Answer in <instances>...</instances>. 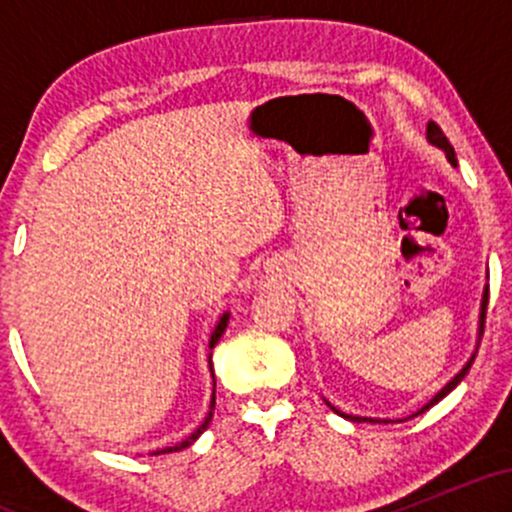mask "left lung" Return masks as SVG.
Returning a JSON list of instances; mask_svg holds the SVG:
<instances>
[{
	"instance_id": "obj_1",
	"label": "left lung",
	"mask_w": 512,
	"mask_h": 512,
	"mask_svg": "<svg viewBox=\"0 0 512 512\" xmlns=\"http://www.w3.org/2000/svg\"><path fill=\"white\" fill-rule=\"evenodd\" d=\"M426 139H428V144H431V146H436V149H440V151H443V154H445V158H448V161L452 163V166H457V156H455V149H452V144L448 142V137H445V134H443V129H440V127L436 125V122H428V125H426ZM486 305H489V286H484V293H481V310H479V330H477V346H474L472 356H469V361H467V363H464V366H462V370H460V373H457V375H455V378H452V380H450V383L443 387V390H440V392H436V397H433V399H428V402L424 404V407H421L419 411H414V414H411V416H416V414H424V411H426V409H431V407H433V404H438V402H440V399H443L445 395H450V392H452V390H455V387L462 383V380H464V375H467V373H469V368H472L474 358H477V351H479V342H481V334H484V320H486ZM325 404H327V407H330V409L334 411V414H339V416H342V419H346V421H354V424H392V421H390V419H370V416H354V414H344V411H339L337 407H332V404H330V402H327V399H325ZM411 416H409V419H411Z\"/></svg>"
}]
</instances>
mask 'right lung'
<instances>
[{
  "instance_id": "1",
  "label": "right lung",
  "mask_w": 512,
  "mask_h": 512,
  "mask_svg": "<svg viewBox=\"0 0 512 512\" xmlns=\"http://www.w3.org/2000/svg\"><path fill=\"white\" fill-rule=\"evenodd\" d=\"M228 317H231V313H223L221 317H219V322H216V327H214V332H211V337H209V349H214L216 344H219V339H221V334L226 332V327H228ZM209 370H211V378H214V368H211V354H209ZM214 404H216V380H214V392H211V404H209V414L204 416V421L202 424L197 426V431H192L190 436H187L185 440H180V443H175V445H170V448H161V450H154V455H166V452H178V450H182V448H190L192 443H195V440L202 436L204 431H207V426H209V421H211V416H214Z\"/></svg>"
}]
</instances>
